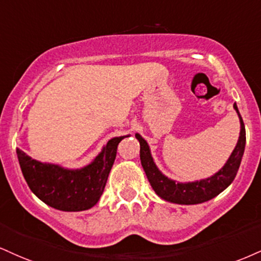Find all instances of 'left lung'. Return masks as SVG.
I'll return each instance as SVG.
<instances>
[{"label":"left lung","mask_w":261,"mask_h":261,"mask_svg":"<svg viewBox=\"0 0 261 261\" xmlns=\"http://www.w3.org/2000/svg\"><path fill=\"white\" fill-rule=\"evenodd\" d=\"M233 108L236 109L241 122L240 139H238L236 147H234L233 152L231 153L226 164L216 174L208 178H204V180L182 184V182H175L171 178L166 177L156 168L152 154H150L147 141L141 135L136 134V139L140 142L141 164H142L150 186L161 198L166 200V202L186 204V205L199 204L214 198L230 186L231 182L236 177L242 156L244 153V147H246V127H244L243 120H242L236 103L233 105Z\"/></svg>","instance_id":"obj_1"}]
</instances>
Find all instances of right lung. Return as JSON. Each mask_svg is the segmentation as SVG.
<instances>
[{
  "instance_id": "add662e5",
  "label": "right lung",
  "mask_w": 261,
  "mask_h": 261,
  "mask_svg": "<svg viewBox=\"0 0 261 261\" xmlns=\"http://www.w3.org/2000/svg\"><path fill=\"white\" fill-rule=\"evenodd\" d=\"M125 137L109 140L91 164L75 170L35 161L19 148L17 155L25 181L37 198L63 212H81L99 200L117 156L118 144Z\"/></svg>"
}]
</instances>
